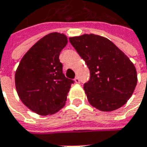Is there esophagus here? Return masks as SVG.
Returning a JSON list of instances; mask_svg holds the SVG:
<instances>
[{
    "mask_svg": "<svg viewBox=\"0 0 147 147\" xmlns=\"http://www.w3.org/2000/svg\"><path fill=\"white\" fill-rule=\"evenodd\" d=\"M74 81H75L76 83H80V82H81V80L79 79V78H74Z\"/></svg>",
    "mask_w": 147,
    "mask_h": 147,
    "instance_id": "obj_1",
    "label": "esophagus"
}]
</instances>
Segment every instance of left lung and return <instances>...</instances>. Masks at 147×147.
<instances>
[{"mask_svg":"<svg viewBox=\"0 0 147 147\" xmlns=\"http://www.w3.org/2000/svg\"><path fill=\"white\" fill-rule=\"evenodd\" d=\"M69 42L90 70V79L83 87L89 103L101 111L123 106L138 82L131 60L109 39L98 35L83 34L70 37Z\"/></svg>","mask_w":147,"mask_h":147,"instance_id":"1","label":"left lung"}]
</instances>
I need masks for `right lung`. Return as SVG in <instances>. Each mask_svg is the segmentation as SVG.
Returning <instances> with one entry per match:
<instances>
[{
    "label": "right lung",
    "instance_id": "add662e5",
    "mask_svg": "<svg viewBox=\"0 0 147 147\" xmlns=\"http://www.w3.org/2000/svg\"><path fill=\"white\" fill-rule=\"evenodd\" d=\"M68 40L52 32L35 43L24 55L15 72V87L22 102L41 115H52L65 104L74 81L63 74L59 54Z\"/></svg>",
    "mask_w": 147,
    "mask_h": 147
}]
</instances>
